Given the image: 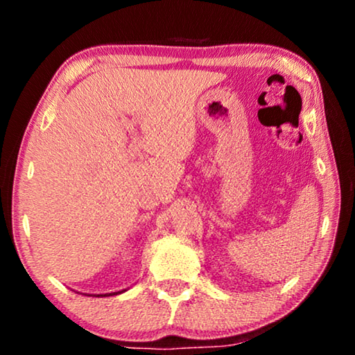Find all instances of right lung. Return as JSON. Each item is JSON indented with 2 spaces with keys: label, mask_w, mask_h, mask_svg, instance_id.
<instances>
[{
  "label": "right lung",
  "mask_w": 355,
  "mask_h": 355,
  "mask_svg": "<svg viewBox=\"0 0 355 355\" xmlns=\"http://www.w3.org/2000/svg\"><path fill=\"white\" fill-rule=\"evenodd\" d=\"M114 294V293H113ZM113 294H105V295H113ZM116 294H118V293H116Z\"/></svg>",
  "instance_id": "obj_1"
}]
</instances>
